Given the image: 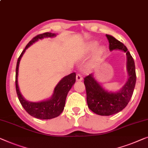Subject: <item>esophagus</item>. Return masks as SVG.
I'll list each match as a JSON object with an SVG mask.
<instances>
[{
    "instance_id": "1",
    "label": "esophagus",
    "mask_w": 148,
    "mask_h": 148,
    "mask_svg": "<svg viewBox=\"0 0 148 148\" xmlns=\"http://www.w3.org/2000/svg\"><path fill=\"white\" fill-rule=\"evenodd\" d=\"M76 79H77V81H81L83 79V77L80 74H77Z\"/></svg>"
}]
</instances>
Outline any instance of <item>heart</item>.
Masks as SVG:
<instances>
[{
    "instance_id": "heart-1",
    "label": "heart",
    "mask_w": 148,
    "mask_h": 148,
    "mask_svg": "<svg viewBox=\"0 0 148 148\" xmlns=\"http://www.w3.org/2000/svg\"><path fill=\"white\" fill-rule=\"evenodd\" d=\"M99 46V43L96 41H91L89 42L88 45H87V49L90 51H94L96 50V49L97 48V47ZM104 52V48L103 47H100L98 50V54H102Z\"/></svg>"
}]
</instances>
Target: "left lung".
Instances as JSON below:
<instances>
[{"instance_id": "left-lung-1", "label": "left lung", "mask_w": 148, "mask_h": 148, "mask_svg": "<svg viewBox=\"0 0 148 148\" xmlns=\"http://www.w3.org/2000/svg\"><path fill=\"white\" fill-rule=\"evenodd\" d=\"M110 51L120 50L127 55V69L129 78L123 87L117 92L105 90L95 78L89 74L84 78L87 93V103L93 112L99 115H111L123 110L132 97L136 82V67L134 59L124 45L113 36L106 35Z\"/></svg>"}]
</instances>
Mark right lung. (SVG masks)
<instances>
[{"mask_svg":"<svg viewBox=\"0 0 148 148\" xmlns=\"http://www.w3.org/2000/svg\"><path fill=\"white\" fill-rule=\"evenodd\" d=\"M55 36H56V34L52 33H45L37 35L27 45V46L25 47V49L21 53V55L17 60L15 77V85L17 96H18L19 101L25 111L31 116L35 117L37 119H50L59 116L64 110L68 92L69 91L76 80L75 73H72L69 75L65 76L59 81V83L55 87L54 92H53L51 99L45 101H42L39 102L29 101L25 99L21 95L18 85V73L19 63H20L23 55L24 54L28 47H29L33 42L37 41L38 39H42L43 38L47 37H54Z\"/></svg>","mask_w":148,"mask_h":148,"instance_id":"obj_1","label":"right lung"}]
</instances>
